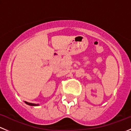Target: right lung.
<instances>
[{
    "instance_id": "obj_1",
    "label": "right lung",
    "mask_w": 131,
    "mask_h": 131,
    "mask_svg": "<svg viewBox=\"0 0 131 131\" xmlns=\"http://www.w3.org/2000/svg\"><path fill=\"white\" fill-rule=\"evenodd\" d=\"M25 103H26V104L29 105H31V106L38 105H36V104H35V103H29V102H25Z\"/></svg>"
}]
</instances>
